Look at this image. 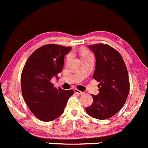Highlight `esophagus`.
Wrapping results in <instances>:
<instances>
[{"label":"esophagus","mask_w":148,"mask_h":148,"mask_svg":"<svg viewBox=\"0 0 148 148\" xmlns=\"http://www.w3.org/2000/svg\"><path fill=\"white\" fill-rule=\"evenodd\" d=\"M74 92L77 93V94H79V95H84V92H81V91H79V90H77V89H74Z\"/></svg>","instance_id":"34e87169"}]
</instances>
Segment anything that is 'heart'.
<instances>
[{"label":"heart","instance_id":"1","mask_svg":"<svg viewBox=\"0 0 148 148\" xmlns=\"http://www.w3.org/2000/svg\"><path fill=\"white\" fill-rule=\"evenodd\" d=\"M86 53H89V52L87 51H84L81 53V55H82V54H86Z\"/></svg>","mask_w":148,"mask_h":148}]
</instances>
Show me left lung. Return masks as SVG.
I'll use <instances>...</instances> for the list:
<instances>
[{
  "label": "left lung",
  "mask_w": 148,
  "mask_h": 148,
  "mask_svg": "<svg viewBox=\"0 0 148 148\" xmlns=\"http://www.w3.org/2000/svg\"><path fill=\"white\" fill-rule=\"evenodd\" d=\"M95 56L93 78L99 84L97 95H92L93 103L86 108L89 116L103 120L112 117L121 110L130 92L127 66L121 54L108 45H88Z\"/></svg>",
  "instance_id": "obj_1"
}]
</instances>
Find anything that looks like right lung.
I'll use <instances>...</instances> for the list:
<instances>
[{
	"label": "right lung",
	"instance_id": "right-lung-1",
	"mask_svg": "<svg viewBox=\"0 0 148 148\" xmlns=\"http://www.w3.org/2000/svg\"><path fill=\"white\" fill-rule=\"evenodd\" d=\"M71 47L45 45L29 57L21 77L22 95L33 114L40 120L51 121L64 113L72 90L57 89L51 83L53 77L58 78L64 67V56Z\"/></svg>",
	"mask_w": 148,
	"mask_h": 148
}]
</instances>
